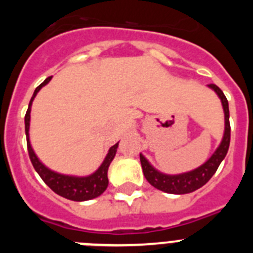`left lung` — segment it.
<instances>
[{
    "label": "left lung",
    "instance_id": "left-lung-1",
    "mask_svg": "<svg viewBox=\"0 0 253 253\" xmlns=\"http://www.w3.org/2000/svg\"><path fill=\"white\" fill-rule=\"evenodd\" d=\"M211 90L215 91L216 95L219 96V99L222 101L223 110H224V135L223 139L214 152L213 156L198 169H193L190 172H185V173H180V175H166L162 172L157 171L152 166L151 163L147 161V158L140 153V163H142L143 173L144 177L147 178L149 184L154 186L156 189L165 191L169 194H189L193 193L195 190L200 189L204 186L208 181L211 178V176L215 173L218 169L219 165L224 160L227 156L228 148H229V142H231V124H229V107H228V100L224 96L223 91L219 88L216 84H208Z\"/></svg>",
    "mask_w": 253,
    "mask_h": 253
}]
</instances>
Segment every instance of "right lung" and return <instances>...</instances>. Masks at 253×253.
<instances>
[{
    "label": "right lung",
    "instance_id": "obj_1",
    "mask_svg": "<svg viewBox=\"0 0 253 253\" xmlns=\"http://www.w3.org/2000/svg\"><path fill=\"white\" fill-rule=\"evenodd\" d=\"M51 77H48L43 84H40L39 86L35 88L34 95L31 97L30 102H29L28 111L25 114V133H26V143H28V152L29 157H30L31 163L34 166L35 171L39 173L42 180L50 187L55 194L63 196V198L68 199V200H73V202H84V200H91L97 196L101 195L106 190L107 185H109V180H107V169L110 166L111 161L114 160L116 153V149L119 143H116L109 149L106 157H105L104 162L101 163V166L93 172L92 175L84 176V177H78V176H68L62 175L58 172L51 171L48 167H45L43 163L40 162L39 158L37 157L34 149L30 144V138H29V128H30V111H31V104L33 100L35 99L37 93L43 86H45Z\"/></svg>",
    "mask_w": 253,
    "mask_h": 253
}]
</instances>
